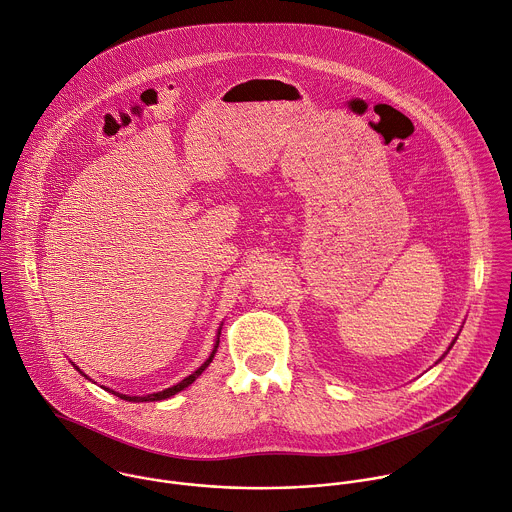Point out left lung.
<instances>
[{"instance_id": "obj_1", "label": "left lung", "mask_w": 512, "mask_h": 512, "mask_svg": "<svg viewBox=\"0 0 512 512\" xmlns=\"http://www.w3.org/2000/svg\"><path fill=\"white\" fill-rule=\"evenodd\" d=\"M457 337H459V335H457ZM457 337H455V339H453V343H451V345H449V349H447V353H449V351H451V349H453V345H455V341H457ZM447 353H445V355H447ZM445 355H443V357H445ZM443 357H441V359H443ZM441 359H439V361H441ZM439 361H437V363H439Z\"/></svg>"}]
</instances>
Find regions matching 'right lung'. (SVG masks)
<instances>
[{
  "instance_id": "add662e5",
  "label": "right lung",
  "mask_w": 512,
  "mask_h": 512,
  "mask_svg": "<svg viewBox=\"0 0 512 512\" xmlns=\"http://www.w3.org/2000/svg\"><path fill=\"white\" fill-rule=\"evenodd\" d=\"M221 327H223V323H221ZM221 327L217 329V339H215V345H213V351H211V355L207 357V361L197 369V371H193L189 377H185L183 381H179L177 385H173V387H169V389H163V391H159V393H151V395H145V397H133V395H123V393H117V391H113V389H109V387H103L107 393H111V395H115V397H119V399H123V401H129V403H151V401H165V399H169V397H173V395H177L179 391H183V389H187L207 367H209V363L213 361V357H215V353H217V347H219V335H221ZM75 367V365H73ZM85 379H89L79 367H75ZM91 381V379H89Z\"/></svg>"
}]
</instances>
